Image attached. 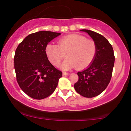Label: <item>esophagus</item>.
<instances>
[{"instance_id":"esophagus-1","label":"esophagus","mask_w":131,"mask_h":131,"mask_svg":"<svg viewBox=\"0 0 131 131\" xmlns=\"http://www.w3.org/2000/svg\"><path fill=\"white\" fill-rule=\"evenodd\" d=\"M63 75H64V76H68V75H70V73H66V72H63Z\"/></svg>"}]
</instances>
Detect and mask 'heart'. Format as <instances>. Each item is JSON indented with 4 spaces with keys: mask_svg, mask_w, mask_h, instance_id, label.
Returning a JSON list of instances; mask_svg holds the SVG:
<instances>
[{
    "mask_svg": "<svg viewBox=\"0 0 131 131\" xmlns=\"http://www.w3.org/2000/svg\"><path fill=\"white\" fill-rule=\"evenodd\" d=\"M45 52L49 60L55 67L60 64L66 54L67 58L61 64V68L82 70L94 61L97 54V45L94 40L83 36L70 34L59 39L57 45L48 43Z\"/></svg>",
    "mask_w": 131,
    "mask_h": 131,
    "instance_id": "obj_1",
    "label": "heart"
}]
</instances>
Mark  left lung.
I'll return each mask as SVG.
<instances>
[{
  "mask_svg": "<svg viewBox=\"0 0 131 131\" xmlns=\"http://www.w3.org/2000/svg\"><path fill=\"white\" fill-rule=\"evenodd\" d=\"M88 33L97 45V54L92 63L86 70L78 72L79 79L74 88L79 94L87 98L100 95L107 88L112 76L115 55L112 46L105 37L88 29Z\"/></svg>",
  "mask_w": 131,
  "mask_h": 131,
  "instance_id": "left-lung-1",
  "label": "left lung"
}]
</instances>
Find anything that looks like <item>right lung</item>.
Wrapping results in <instances>:
<instances>
[{"label": "right lung", "instance_id": "add662e5", "mask_svg": "<svg viewBox=\"0 0 131 131\" xmlns=\"http://www.w3.org/2000/svg\"><path fill=\"white\" fill-rule=\"evenodd\" d=\"M60 33L41 31L32 33L16 48L14 67L16 81L25 94L41 100L55 91L62 72L50 63L45 49L49 42Z\"/></svg>", "mask_w": 131, "mask_h": 131}]
</instances>
